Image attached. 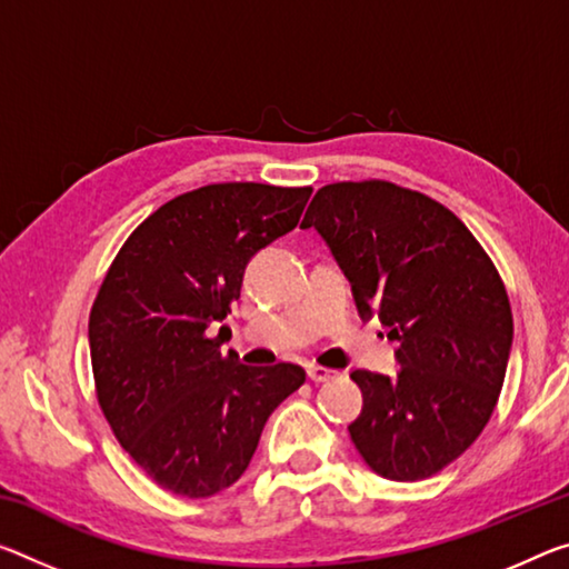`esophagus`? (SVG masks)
<instances>
[{"label": "esophagus", "instance_id": "34e87169", "mask_svg": "<svg viewBox=\"0 0 569 569\" xmlns=\"http://www.w3.org/2000/svg\"><path fill=\"white\" fill-rule=\"evenodd\" d=\"M306 375H309L311 382H329L337 377V372L333 369H327V367H319V365H311L309 369H306Z\"/></svg>", "mask_w": 569, "mask_h": 569}]
</instances>
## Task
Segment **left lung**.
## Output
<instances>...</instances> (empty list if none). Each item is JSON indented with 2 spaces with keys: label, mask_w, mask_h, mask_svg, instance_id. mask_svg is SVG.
<instances>
[{
  "label": "left lung",
  "mask_w": 569,
  "mask_h": 569,
  "mask_svg": "<svg viewBox=\"0 0 569 569\" xmlns=\"http://www.w3.org/2000/svg\"><path fill=\"white\" fill-rule=\"evenodd\" d=\"M301 228L327 240L359 317L400 341L398 377L351 372L357 450L390 481L443 471L481 436L507 375L513 319L489 252L446 204L385 179L321 187Z\"/></svg>",
  "instance_id": "obj_1"
}]
</instances>
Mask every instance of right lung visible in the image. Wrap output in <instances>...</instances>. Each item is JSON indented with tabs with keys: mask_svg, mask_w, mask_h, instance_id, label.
Here are the masks:
<instances>
[{
	"mask_svg": "<svg viewBox=\"0 0 569 569\" xmlns=\"http://www.w3.org/2000/svg\"><path fill=\"white\" fill-rule=\"evenodd\" d=\"M311 187L222 182L151 212L90 309L96 398L151 481L204 499L236 483L268 415L306 382L299 365L248 367L212 323L240 299L248 260L291 232Z\"/></svg>",
	"mask_w": 569,
	"mask_h": 569,
	"instance_id": "1",
	"label": "right lung"
}]
</instances>
